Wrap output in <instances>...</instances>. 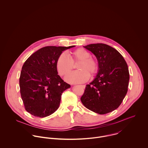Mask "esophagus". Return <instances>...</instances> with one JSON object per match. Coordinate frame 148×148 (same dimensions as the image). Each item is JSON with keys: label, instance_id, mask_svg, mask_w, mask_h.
I'll return each instance as SVG.
<instances>
[{"label": "esophagus", "instance_id": "obj_1", "mask_svg": "<svg viewBox=\"0 0 148 148\" xmlns=\"http://www.w3.org/2000/svg\"><path fill=\"white\" fill-rule=\"evenodd\" d=\"M80 86H81L83 88H85V85H81Z\"/></svg>", "mask_w": 148, "mask_h": 148}]
</instances>
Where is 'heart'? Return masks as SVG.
I'll return each mask as SVG.
<instances>
[{
  "label": "heart",
  "instance_id": "obj_1",
  "mask_svg": "<svg viewBox=\"0 0 148 148\" xmlns=\"http://www.w3.org/2000/svg\"><path fill=\"white\" fill-rule=\"evenodd\" d=\"M90 53L83 48H79L69 54L68 58L65 53H62L56 62V68L59 75L65 76L73 69V65H76L78 70L65 77V80L69 83L79 84L86 82L89 76L93 77L97 72L99 64L97 61L90 57Z\"/></svg>",
  "mask_w": 148,
  "mask_h": 148
}]
</instances>
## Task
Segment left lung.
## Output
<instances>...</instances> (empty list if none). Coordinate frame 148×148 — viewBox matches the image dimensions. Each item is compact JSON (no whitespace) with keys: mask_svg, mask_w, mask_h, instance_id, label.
<instances>
[{"mask_svg":"<svg viewBox=\"0 0 148 148\" xmlns=\"http://www.w3.org/2000/svg\"><path fill=\"white\" fill-rule=\"evenodd\" d=\"M92 52L99 64L95 79L86 85L81 97L88 109L104 114L116 109L127 92L129 73L123 56L113 47L103 43L84 46Z\"/></svg>","mask_w":148,"mask_h":148,"instance_id":"1","label":"left lung"}]
</instances>
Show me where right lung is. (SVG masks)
I'll list each match as a JSON object with an SVG mask.
<instances>
[{"label": "right lung", "mask_w": 148, "mask_h": 148, "mask_svg": "<svg viewBox=\"0 0 148 148\" xmlns=\"http://www.w3.org/2000/svg\"><path fill=\"white\" fill-rule=\"evenodd\" d=\"M75 47L47 46L25 62L19 79L21 99L32 115L45 117L59 107L64 91L71 87L58 75L56 62L63 51Z\"/></svg>", "instance_id": "right-lung-1"}]
</instances>
